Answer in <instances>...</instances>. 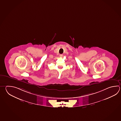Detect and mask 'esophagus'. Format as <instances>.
Instances as JSON below:
<instances>
[{
	"label": "esophagus",
	"mask_w": 121,
	"mask_h": 121,
	"mask_svg": "<svg viewBox=\"0 0 121 121\" xmlns=\"http://www.w3.org/2000/svg\"><path fill=\"white\" fill-rule=\"evenodd\" d=\"M62 56H63V55H62V54H60V55H59V56L61 57H62Z\"/></svg>",
	"instance_id": "34e87169"
}]
</instances>
